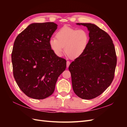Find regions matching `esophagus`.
<instances>
[{"mask_svg":"<svg viewBox=\"0 0 127 127\" xmlns=\"http://www.w3.org/2000/svg\"><path fill=\"white\" fill-rule=\"evenodd\" d=\"M70 63L69 61H67V67H69V65H70Z\"/></svg>","mask_w":127,"mask_h":127,"instance_id":"esophagus-1","label":"esophagus"}]
</instances>
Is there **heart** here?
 Masks as SVG:
<instances>
[{"mask_svg":"<svg viewBox=\"0 0 127 127\" xmlns=\"http://www.w3.org/2000/svg\"><path fill=\"white\" fill-rule=\"evenodd\" d=\"M56 37L49 40V45L55 54L61 57L64 51L72 59L83 55L89 42V34L84 29H77L64 26L56 33Z\"/></svg>","mask_w":127,"mask_h":127,"instance_id":"obj_1","label":"heart"}]
</instances>
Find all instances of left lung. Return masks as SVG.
<instances>
[{
  "label": "left lung",
  "instance_id": "obj_1",
  "mask_svg": "<svg viewBox=\"0 0 127 127\" xmlns=\"http://www.w3.org/2000/svg\"><path fill=\"white\" fill-rule=\"evenodd\" d=\"M86 26L90 40L85 51L69 66L72 88L80 98L93 99L102 94L112 82L117 62L113 41L98 26L91 23H77Z\"/></svg>",
  "mask_w": 127,
  "mask_h": 127
}]
</instances>
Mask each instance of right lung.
Listing matches in <instances>:
<instances>
[{"label":"right lung","mask_w":127,"mask_h":127,"mask_svg":"<svg viewBox=\"0 0 127 127\" xmlns=\"http://www.w3.org/2000/svg\"><path fill=\"white\" fill-rule=\"evenodd\" d=\"M57 29L53 22L33 23L20 33L14 43L11 62L14 77L28 96L42 99L51 95L66 60L57 56L49 40Z\"/></svg>","instance_id":"1"}]
</instances>
